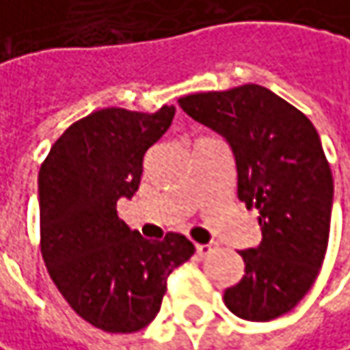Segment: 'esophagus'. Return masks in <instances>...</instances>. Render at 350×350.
Segmentation results:
<instances>
[{"label":"esophagus","mask_w":350,"mask_h":350,"mask_svg":"<svg viewBox=\"0 0 350 350\" xmlns=\"http://www.w3.org/2000/svg\"><path fill=\"white\" fill-rule=\"evenodd\" d=\"M196 252L200 254V256H206L212 252V246L210 244H196Z\"/></svg>","instance_id":"34e87169"}]
</instances>
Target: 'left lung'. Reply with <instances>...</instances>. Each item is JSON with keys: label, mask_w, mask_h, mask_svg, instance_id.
<instances>
[{"label": "left lung", "mask_w": 350, "mask_h": 350, "mask_svg": "<svg viewBox=\"0 0 350 350\" xmlns=\"http://www.w3.org/2000/svg\"><path fill=\"white\" fill-rule=\"evenodd\" d=\"M224 136L237 158L239 200L258 210L262 242L242 250L244 276L224 304L267 323L293 310L314 284L329 246L333 174L312 122L270 90L244 83L178 100Z\"/></svg>", "instance_id": "left-lung-1"}]
</instances>
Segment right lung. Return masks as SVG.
<instances>
[{"label": "right lung", "instance_id": "obj_1", "mask_svg": "<svg viewBox=\"0 0 350 350\" xmlns=\"http://www.w3.org/2000/svg\"><path fill=\"white\" fill-rule=\"evenodd\" d=\"M174 111H92L55 140L40 168V248L49 276L74 312L106 333L150 325L170 272L194 254L184 234L146 240L116 212L138 190L144 154Z\"/></svg>", "mask_w": 350, "mask_h": 350}]
</instances>
